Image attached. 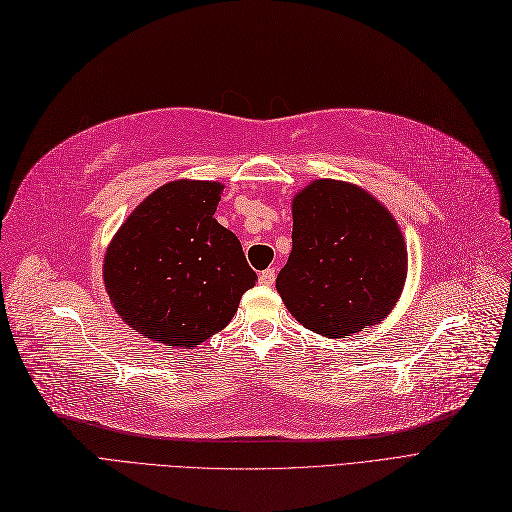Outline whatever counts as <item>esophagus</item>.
Listing matches in <instances>:
<instances>
[{"label":"esophagus","instance_id":"1","mask_svg":"<svg viewBox=\"0 0 512 512\" xmlns=\"http://www.w3.org/2000/svg\"><path fill=\"white\" fill-rule=\"evenodd\" d=\"M276 280V270L274 268H268V270H263L261 274H259V283L261 285H266V287H270L272 283Z\"/></svg>","mask_w":512,"mask_h":512}]
</instances>
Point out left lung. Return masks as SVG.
Returning a JSON list of instances; mask_svg holds the SVG:
<instances>
[{"label": "left lung", "mask_w": 512, "mask_h": 512, "mask_svg": "<svg viewBox=\"0 0 512 512\" xmlns=\"http://www.w3.org/2000/svg\"><path fill=\"white\" fill-rule=\"evenodd\" d=\"M293 249L276 291L306 329L344 338L400 300L406 242L391 212L357 185L312 180L293 197Z\"/></svg>", "instance_id": "1"}]
</instances>
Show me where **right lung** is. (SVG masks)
Masks as SVG:
<instances>
[{"label":"right lung","mask_w":512,"mask_h":512,"mask_svg":"<svg viewBox=\"0 0 512 512\" xmlns=\"http://www.w3.org/2000/svg\"><path fill=\"white\" fill-rule=\"evenodd\" d=\"M221 183L172 180L129 214L104 257L119 317L166 346H193L232 321L255 287L242 244L214 219Z\"/></svg>","instance_id":"obj_1"}]
</instances>
